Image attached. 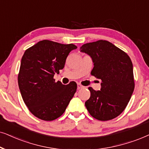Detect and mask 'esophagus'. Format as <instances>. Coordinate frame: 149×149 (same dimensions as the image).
I'll return each instance as SVG.
<instances>
[{
  "label": "esophagus",
  "instance_id": "1",
  "mask_svg": "<svg viewBox=\"0 0 149 149\" xmlns=\"http://www.w3.org/2000/svg\"><path fill=\"white\" fill-rule=\"evenodd\" d=\"M81 88H84V86H82V85L80 84V83H78V89H81Z\"/></svg>",
  "mask_w": 149,
  "mask_h": 149
}]
</instances>
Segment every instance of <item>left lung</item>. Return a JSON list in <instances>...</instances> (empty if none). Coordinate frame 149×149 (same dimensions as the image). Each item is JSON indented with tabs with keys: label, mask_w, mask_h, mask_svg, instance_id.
<instances>
[{
	"label": "left lung",
	"mask_w": 149,
	"mask_h": 149,
	"mask_svg": "<svg viewBox=\"0 0 149 149\" xmlns=\"http://www.w3.org/2000/svg\"><path fill=\"white\" fill-rule=\"evenodd\" d=\"M80 52L92 58L91 74L100 79V91L88 89L91 97L85 102L87 110L99 120H109L123 112L134 92L133 65L127 53L106 40L85 43Z\"/></svg>",
	"instance_id": "left-lung-1"
}]
</instances>
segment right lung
Here are the masks:
<instances>
[{"instance_id":"obj_1","label":"right lung","mask_w":149,"mask_h":149,"mask_svg":"<svg viewBox=\"0 0 149 149\" xmlns=\"http://www.w3.org/2000/svg\"><path fill=\"white\" fill-rule=\"evenodd\" d=\"M73 44L49 40L39 41L28 48L22 58L18 86L30 112L41 120L50 121L60 117L76 92L75 82L64 85L55 82V73L64 68Z\"/></svg>"}]
</instances>
